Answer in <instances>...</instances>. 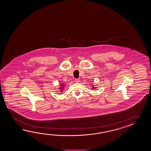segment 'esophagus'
<instances>
[{
  "mask_svg": "<svg viewBox=\"0 0 151 151\" xmlns=\"http://www.w3.org/2000/svg\"><path fill=\"white\" fill-rule=\"evenodd\" d=\"M75 82H77V83H79L80 82L79 79H75Z\"/></svg>",
  "mask_w": 151,
  "mask_h": 151,
  "instance_id": "obj_1",
  "label": "esophagus"
}]
</instances>
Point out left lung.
Instances as JSON below:
<instances>
[{
    "mask_svg": "<svg viewBox=\"0 0 151 151\" xmlns=\"http://www.w3.org/2000/svg\"><path fill=\"white\" fill-rule=\"evenodd\" d=\"M93 86H94V85H93V87H92V88H93V89H94V90H95V89L96 88V87H93Z\"/></svg>",
    "mask_w": 151,
    "mask_h": 151,
    "instance_id": "1",
    "label": "left lung"
}]
</instances>
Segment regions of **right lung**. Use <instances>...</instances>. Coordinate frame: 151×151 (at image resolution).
Returning <instances> with one entry per match:
<instances>
[{"mask_svg":"<svg viewBox=\"0 0 151 151\" xmlns=\"http://www.w3.org/2000/svg\"><path fill=\"white\" fill-rule=\"evenodd\" d=\"M60 88H59V89H60V92H62L63 91V90H64V87L65 86V84L64 83H61L60 84Z\"/></svg>","mask_w":151,"mask_h":151,"instance_id":"right-lung-1","label":"right lung"}]
</instances>
